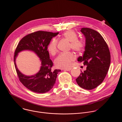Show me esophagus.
I'll return each mask as SVG.
<instances>
[{
	"instance_id": "obj_1",
	"label": "esophagus",
	"mask_w": 122,
	"mask_h": 122,
	"mask_svg": "<svg viewBox=\"0 0 122 122\" xmlns=\"http://www.w3.org/2000/svg\"><path fill=\"white\" fill-rule=\"evenodd\" d=\"M72 69V68H64V70H66V71H70V70H71Z\"/></svg>"
}]
</instances>
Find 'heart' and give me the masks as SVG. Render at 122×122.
Wrapping results in <instances>:
<instances>
[{
	"label": "heart",
	"mask_w": 122,
	"mask_h": 122,
	"mask_svg": "<svg viewBox=\"0 0 122 122\" xmlns=\"http://www.w3.org/2000/svg\"><path fill=\"white\" fill-rule=\"evenodd\" d=\"M62 36L70 42V47L74 51L80 52L84 50L85 43L83 39L78 38V36L74 31L72 30L66 31L62 34ZM57 40L53 38L48 46V51L52 56L55 55L57 52ZM75 58V55L72 52L61 53L55 59V64L58 68H66L70 66Z\"/></svg>",
	"instance_id": "heart-1"
}]
</instances>
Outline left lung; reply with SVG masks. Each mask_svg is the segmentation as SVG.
Returning a JSON list of instances; mask_svg holds the SVG:
<instances>
[{
    "label": "left lung",
    "instance_id": "left-lung-1",
    "mask_svg": "<svg viewBox=\"0 0 122 122\" xmlns=\"http://www.w3.org/2000/svg\"><path fill=\"white\" fill-rule=\"evenodd\" d=\"M80 31L86 37V46L83 56H79L77 60L87 67L76 81L81 87L92 90L105 78L110 65V53L107 43L97 31L87 27Z\"/></svg>",
    "mask_w": 122,
    "mask_h": 122
}]
</instances>
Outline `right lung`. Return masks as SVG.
Here are the masks:
<instances>
[{
  "label": "right lung",
  "instance_id": "add662e5",
  "mask_svg": "<svg viewBox=\"0 0 122 122\" xmlns=\"http://www.w3.org/2000/svg\"><path fill=\"white\" fill-rule=\"evenodd\" d=\"M59 32L53 33L38 31L28 34L18 43L15 51L14 61L16 72L20 82L29 90L37 93H45L50 91L54 86L59 69L52 70L53 63L50 59L47 46L52 38ZM24 50L34 51L40 58L41 65L40 71L36 75L26 76L18 70L15 63L18 53Z\"/></svg>",
  "mask_w": 122,
  "mask_h": 122
}]
</instances>
